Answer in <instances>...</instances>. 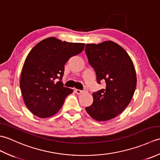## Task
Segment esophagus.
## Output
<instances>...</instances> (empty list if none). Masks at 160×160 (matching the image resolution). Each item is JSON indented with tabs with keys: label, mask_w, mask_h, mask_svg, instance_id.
Wrapping results in <instances>:
<instances>
[{
	"label": "esophagus",
	"mask_w": 160,
	"mask_h": 160,
	"mask_svg": "<svg viewBox=\"0 0 160 160\" xmlns=\"http://www.w3.org/2000/svg\"><path fill=\"white\" fill-rule=\"evenodd\" d=\"M75 91H76V93L77 94H81V93H84V92H85V91H87V89H85L84 91L80 90V89H76V90H75Z\"/></svg>",
	"instance_id": "obj_1"
}]
</instances>
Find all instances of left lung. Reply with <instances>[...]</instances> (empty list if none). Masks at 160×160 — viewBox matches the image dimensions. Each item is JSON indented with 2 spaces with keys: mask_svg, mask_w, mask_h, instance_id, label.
<instances>
[{
  "mask_svg": "<svg viewBox=\"0 0 160 160\" xmlns=\"http://www.w3.org/2000/svg\"><path fill=\"white\" fill-rule=\"evenodd\" d=\"M85 53L97 82H106L104 89L93 93V104L86 111L97 121L111 120L125 109L133 96L137 84L133 63L127 52L113 41L87 44Z\"/></svg>",
  "mask_w": 160,
  "mask_h": 160,
  "instance_id": "left-lung-1",
  "label": "left lung"
}]
</instances>
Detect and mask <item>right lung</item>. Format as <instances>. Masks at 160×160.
I'll use <instances>...</instances> for the list:
<instances>
[{"label": "right lung", "instance_id": "add662e5", "mask_svg": "<svg viewBox=\"0 0 160 160\" xmlns=\"http://www.w3.org/2000/svg\"><path fill=\"white\" fill-rule=\"evenodd\" d=\"M84 43L61 41L53 37L38 42L30 51L21 72L20 87L24 102L36 116L56 114L73 89L62 82L64 64L83 51Z\"/></svg>", "mask_w": 160, "mask_h": 160}]
</instances>
